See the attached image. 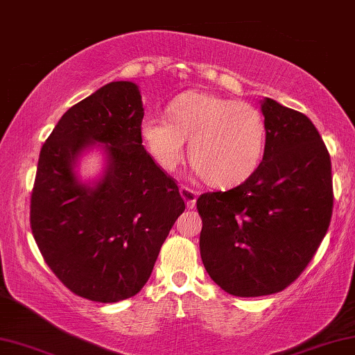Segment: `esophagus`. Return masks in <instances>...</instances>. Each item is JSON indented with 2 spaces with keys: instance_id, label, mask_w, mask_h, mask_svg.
I'll use <instances>...</instances> for the list:
<instances>
[{
  "instance_id": "esophagus-1",
  "label": "esophagus",
  "mask_w": 355,
  "mask_h": 355,
  "mask_svg": "<svg viewBox=\"0 0 355 355\" xmlns=\"http://www.w3.org/2000/svg\"><path fill=\"white\" fill-rule=\"evenodd\" d=\"M179 193H181V196L185 201V205H187V209H193L195 205H196V192H193L192 189L189 187H182L179 189Z\"/></svg>"
}]
</instances>
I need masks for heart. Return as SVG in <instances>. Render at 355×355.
Wrapping results in <instances>:
<instances>
[{"mask_svg": "<svg viewBox=\"0 0 355 355\" xmlns=\"http://www.w3.org/2000/svg\"><path fill=\"white\" fill-rule=\"evenodd\" d=\"M139 130L147 149L168 171L181 165L190 141V162L217 187L246 181L257 170L266 139L257 107L206 92L176 98L170 117L147 114Z\"/></svg>", "mask_w": 355, "mask_h": 355, "instance_id": "b5f03b06", "label": "heart"}]
</instances>
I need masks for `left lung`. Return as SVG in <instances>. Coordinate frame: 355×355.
Wrapping results in <instances>:
<instances>
[{
	"label": "left lung",
	"mask_w": 355,
	"mask_h": 355,
	"mask_svg": "<svg viewBox=\"0 0 355 355\" xmlns=\"http://www.w3.org/2000/svg\"><path fill=\"white\" fill-rule=\"evenodd\" d=\"M263 159L227 192L196 200L200 254L211 279L234 297L284 291L313 259L331 219L329 150L304 114L263 98Z\"/></svg>",
	"instance_id": "left-lung-1"
}]
</instances>
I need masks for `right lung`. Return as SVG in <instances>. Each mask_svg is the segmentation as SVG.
I'll return each instance as SVG.
<instances>
[{
	"label": "right lung",
	"instance_id": "right-lung-1",
	"mask_svg": "<svg viewBox=\"0 0 355 355\" xmlns=\"http://www.w3.org/2000/svg\"><path fill=\"white\" fill-rule=\"evenodd\" d=\"M143 117L139 87L109 83L63 114L40 154L33 236L58 279L92 302L136 295L185 209L176 182L144 149ZM94 148L105 165L83 182L78 163Z\"/></svg>",
	"mask_w": 355,
	"mask_h": 355
}]
</instances>
